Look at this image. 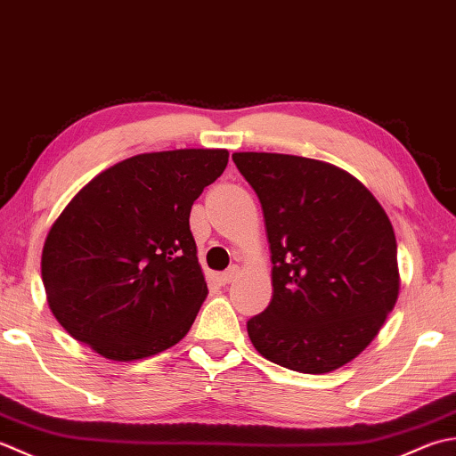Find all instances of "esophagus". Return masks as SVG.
<instances>
[{
	"mask_svg": "<svg viewBox=\"0 0 456 456\" xmlns=\"http://www.w3.org/2000/svg\"><path fill=\"white\" fill-rule=\"evenodd\" d=\"M238 273H240V269H238V267H230V269H226L224 273H220L218 280H220V283H222V285H228V283H232V281L236 280Z\"/></svg>",
	"mask_w": 456,
	"mask_h": 456,
	"instance_id": "1",
	"label": "esophagus"
}]
</instances>
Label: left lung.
<instances>
[{
	"instance_id": "left-lung-1",
	"label": "left lung",
	"mask_w": 456,
	"mask_h": 456,
	"mask_svg": "<svg viewBox=\"0 0 456 456\" xmlns=\"http://www.w3.org/2000/svg\"><path fill=\"white\" fill-rule=\"evenodd\" d=\"M264 208L273 295L248 321L259 354L327 374L364 350L399 293L397 244L384 208L338 167L281 153H234Z\"/></svg>"
}]
</instances>
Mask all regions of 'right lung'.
Masks as SVG:
<instances>
[{
  "label": "right lung",
  "mask_w": 456,
  "mask_h": 456,
  "mask_svg": "<svg viewBox=\"0 0 456 456\" xmlns=\"http://www.w3.org/2000/svg\"><path fill=\"white\" fill-rule=\"evenodd\" d=\"M226 165V150L135 155L69 202L45 240L41 275L72 338L129 362L189 332L208 293L191 208Z\"/></svg>",
  "instance_id": "obj_1"
}]
</instances>
